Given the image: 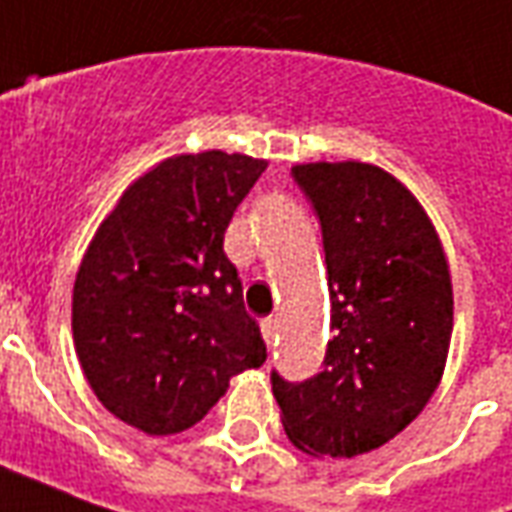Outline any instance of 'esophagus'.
I'll list each match as a JSON object with an SVG mask.
<instances>
[{
  "instance_id": "34e87169",
  "label": "esophagus",
  "mask_w": 512,
  "mask_h": 512,
  "mask_svg": "<svg viewBox=\"0 0 512 512\" xmlns=\"http://www.w3.org/2000/svg\"><path fill=\"white\" fill-rule=\"evenodd\" d=\"M275 333H278V320H275V317L262 320V336H264V342L270 344V347H273L275 342Z\"/></svg>"
}]
</instances>
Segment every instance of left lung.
<instances>
[{"mask_svg":"<svg viewBox=\"0 0 512 512\" xmlns=\"http://www.w3.org/2000/svg\"><path fill=\"white\" fill-rule=\"evenodd\" d=\"M292 176L322 226L333 339L320 375L273 372L297 449L355 458L402 433L441 383L452 278L433 220L400 179L366 162H306Z\"/></svg>","mask_w":512,"mask_h":512,"instance_id":"left-lung-1","label":"left lung"}]
</instances>
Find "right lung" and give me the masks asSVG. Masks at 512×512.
I'll use <instances>...</instances> for the list:
<instances>
[{
    "mask_svg": "<svg viewBox=\"0 0 512 512\" xmlns=\"http://www.w3.org/2000/svg\"><path fill=\"white\" fill-rule=\"evenodd\" d=\"M267 159L176 154L134 179L82 256L71 300L79 366L148 436L201 422L228 380L267 361L223 237Z\"/></svg>",
    "mask_w": 512,
    "mask_h": 512,
    "instance_id": "1",
    "label": "right lung"
}]
</instances>
